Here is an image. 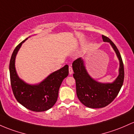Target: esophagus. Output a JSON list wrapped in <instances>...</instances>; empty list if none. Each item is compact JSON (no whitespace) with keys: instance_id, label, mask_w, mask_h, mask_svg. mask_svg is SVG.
Segmentation results:
<instances>
[{"instance_id":"obj_1","label":"esophagus","mask_w":134,"mask_h":134,"mask_svg":"<svg viewBox=\"0 0 134 134\" xmlns=\"http://www.w3.org/2000/svg\"><path fill=\"white\" fill-rule=\"evenodd\" d=\"M69 74H72L73 69H72V67L71 65H69Z\"/></svg>"}]
</instances>
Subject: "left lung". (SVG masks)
Returning <instances> with one entry per match:
<instances>
[{"label": "left lung", "mask_w": 134, "mask_h": 134, "mask_svg": "<svg viewBox=\"0 0 134 134\" xmlns=\"http://www.w3.org/2000/svg\"><path fill=\"white\" fill-rule=\"evenodd\" d=\"M102 39L104 42H109L120 61L119 75L113 83H101L92 78L86 71L81 58L72 63L77 96L82 104L90 108H104L112 102L121 90L124 81V66L120 51L108 37L102 35Z\"/></svg>", "instance_id": "left-lung-1"}]
</instances>
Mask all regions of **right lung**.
Returning <instances> with one entry per match:
<instances>
[{
	"label": "right lung",
	"instance_id": "right-lung-1",
	"mask_svg": "<svg viewBox=\"0 0 134 134\" xmlns=\"http://www.w3.org/2000/svg\"><path fill=\"white\" fill-rule=\"evenodd\" d=\"M27 39L16 47L10 60L11 88L14 97L25 108L35 112L45 111L52 108L57 102L60 85L69 74V66L65 65L60 69L51 73L37 85L26 83L18 76L15 69V58L21 44Z\"/></svg>",
	"mask_w": 134,
	"mask_h": 134
}]
</instances>
